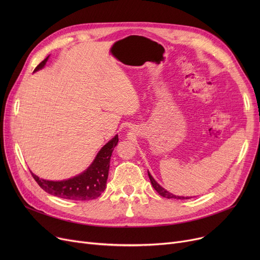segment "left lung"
Segmentation results:
<instances>
[{
	"label": "left lung",
	"mask_w": 260,
	"mask_h": 260,
	"mask_svg": "<svg viewBox=\"0 0 260 260\" xmlns=\"http://www.w3.org/2000/svg\"><path fill=\"white\" fill-rule=\"evenodd\" d=\"M147 174H148V177H149V180H151V182H152V185H153V187L157 190V193L160 195V196H162V197H166V198H169V199H189V198H192V197H184V196H177V195H174V194H172V193H170L169 190H167L166 188H163L154 178H153V176L151 175V173H149L148 171H147Z\"/></svg>",
	"instance_id": "obj_1"
}]
</instances>
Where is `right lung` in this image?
<instances>
[{"instance_id":"right-lung-1","label":"right lung","mask_w":260,"mask_h":260,"mask_svg":"<svg viewBox=\"0 0 260 260\" xmlns=\"http://www.w3.org/2000/svg\"><path fill=\"white\" fill-rule=\"evenodd\" d=\"M49 56L41 62L36 67L35 72L42 70ZM118 141V135H116L100 149L91 165L84 172L73 177V178L61 181H52L39 178L32 172L31 175L37 183L50 195L63 199L79 201L95 199L104 192L106 187L111 157Z\"/></svg>"}]
</instances>
